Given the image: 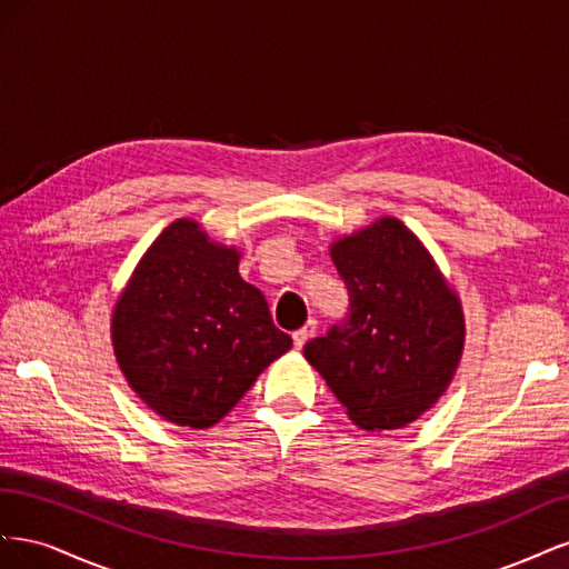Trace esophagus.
<instances>
[{"label":"esophagus","instance_id":"obj_1","mask_svg":"<svg viewBox=\"0 0 569 569\" xmlns=\"http://www.w3.org/2000/svg\"><path fill=\"white\" fill-rule=\"evenodd\" d=\"M316 330H318V320H308L303 327H301V330H297L295 335H291V339H295V347L297 349H303V343L308 341V339H311V337H316Z\"/></svg>","mask_w":569,"mask_h":569}]
</instances>
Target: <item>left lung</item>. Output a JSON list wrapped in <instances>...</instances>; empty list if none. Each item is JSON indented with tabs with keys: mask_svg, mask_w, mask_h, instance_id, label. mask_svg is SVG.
<instances>
[{
	"mask_svg": "<svg viewBox=\"0 0 569 569\" xmlns=\"http://www.w3.org/2000/svg\"><path fill=\"white\" fill-rule=\"evenodd\" d=\"M349 289V313L303 356L360 429H401L432 408L458 370L460 299L432 253L399 218L330 247Z\"/></svg>",
	"mask_w": 569,
	"mask_h": 569,
	"instance_id": "8db88e82",
	"label": "left lung"
}]
</instances>
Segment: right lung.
I'll return each mask as SVG.
<instances>
[{"label":"right lung","instance_id":"1","mask_svg":"<svg viewBox=\"0 0 569 569\" xmlns=\"http://www.w3.org/2000/svg\"><path fill=\"white\" fill-rule=\"evenodd\" d=\"M128 385L168 422L206 429L251 389L291 337L239 274V251L180 218L153 239L111 318Z\"/></svg>","mask_w":569,"mask_h":569}]
</instances>
